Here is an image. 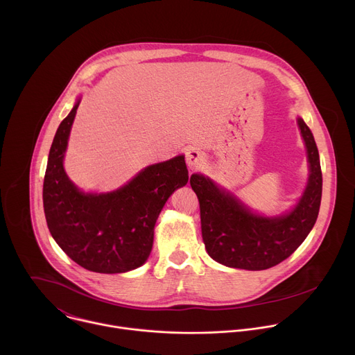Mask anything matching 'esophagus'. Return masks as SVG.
I'll return each instance as SVG.
<instances>
[{
    "label": "esophagus",
    "instance_id": "1",
    "mask_svg": "<svg viewBox=\"0 0 355 355\" xmlns=\"http://www.w3.org/2000/svg\"><path fill=\"white\" fill-rule=\"evenodd\" d=\"M187 164L191 170H196L199 167L204 166L207 157H205V153L204 151H200L199 148L196 147H191L188 151H187Z\"/></svg>",
    "mask_w": 355,
    "mask_h": 355
}]
</instances>
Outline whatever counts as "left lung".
Listing matches in <instances>:
<instances>
[{"label":"left lung","instance_id":"obj_1","mask_svg":"<svg viewBox=\"0 0 355 355\" xmlns=\"http://www.w3.org/2000/svg\"><path fill=\"white\" fill-rule=\"evenodd\" d=\"M297 125L308 148L311 175L299 204L285 216L251 214L209 178L191 175L189 182L199 200L202 239L215 261L250 271L271 268L288 259L315 226L323 182L319 151L308 125L302 119H297Z\"/></svg>","mask_w":355,"mask_h":355}]
</instances>
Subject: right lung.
Masks as SVG:
<instances>
[{
  "label": "right lung",
  "mask_w": 355,
  "mask_h": 355,
  "mask_svg": "<svg viewBox=\"0 0 355 355\" xmlns=\"http://www.w3.org/2000/svg\"><path fill=\"white\" fill-rule=\"evenodd\" d=\"M78 103L60 123L43 181L47 227L66 254L88 271L118 274L144 264L155 225L170 195L188 182L184 156L146 167L129 184L91 195L67 178L63 157Z\"/></svg>",
  "instance_id": "obj_1"
}]
</instances>
